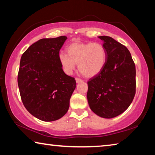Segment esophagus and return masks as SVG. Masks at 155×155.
Wrapping results in <instances>:
<instances>
[{
  "mask_svg": "<svg viewBox=\"0 0 155 155\" xmlns=\"http://www.w3.org/2000/svg\"><path fill=\"white\" fill-rule=\"evenodd\" d=\"M75 80H76V82H77V83H79V82L83 81L82 79H81V78H76Z\"/></svg>",
  "mask_w": 155,
  "mask_h": 155,
  "instance_id": "34e87169",
  "label": "esophagus"
}]
</instances>
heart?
<instances>
[{
	"label": "heart",
	"instance_id": "heart-1",
	"mask_svg": "<svg viewBox=\"0 0 155 155\" xmlns=\"http://www.w3.org/2000/svg\"><path fill=\"white\" fill-rule=\"evenodd\" d=\"M67 53H61L58 60L68 74H72L78 64V71L84 77H94L102 70L106 61V51L99 43H73L67 48Z\"/></svg>",
	"mask_w": 155,
	"mask_h": 155
}]
</instances>
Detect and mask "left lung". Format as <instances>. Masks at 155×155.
<instances>
[{
	"label": "left lung",
	"instance_id": "left-lung-1",
	"mask_svg": "<svg viewBox=\"0 0 155 155\" xmlns=\"http://www.w3.org/2000/svg\"><path fill=\"white\" fill-rule=\"evenodd\" d=\"M104 41L106 61L102 70L87 81V98L96 114L111 119L127 109L136 93V68L129 50L114 39Z\"/></svg>",
	"mask_w": 155,
	"mask_h": 155
}]
</instances>
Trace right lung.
<instances>
[{"label": "right lung", "instance_id": "right-lung-1", "mask_svg": "<svg viewBox=\"0 0 155 155\" xmlns=\"http://www.w3.org/2000/svg\"><path fill=\"white\" fill-rule=\"evenodd\" d=\"M67 37L42 38L21 56L18 85L27 110L43 121L61 119L68 112L75 78L63 72L59 51Z\"/></svg>", "mask_w": 155, "mask_h": 155}]
</instances>
